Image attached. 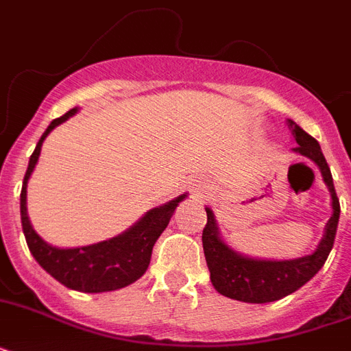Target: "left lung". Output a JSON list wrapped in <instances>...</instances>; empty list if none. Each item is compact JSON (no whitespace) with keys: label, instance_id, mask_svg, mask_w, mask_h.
<instances>
[{"label":"left lung","instance_id":"left-lung-1","mask_svg":"<svg viewBox=\"0 0 351 351\" xmlns=\"http://www.w3.org/2000/svg\"><path fill=\"white\" fill-rule=\"evenodd\" d=\"M288 123L295 142H297L295 151L313 160L324 176L328 189L332 193L333 215L326 226V234L313 255L295 258V261H253V258H245V256L234 253L220 240L213 213H211V209H206L208 224L202 231L204 255H206L215 289L230 299L264 304V302H273V300L293 293L302 288L310 278H313V275H317V271L324 266L333 247V242H335L341 204H339L337 193L333 187V178L328 162L315 138L310 136L304 129H300L295 121L289 120Z\"/></svg>","mask_w":351,"mask_h":351}]
</instances>
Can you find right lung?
Masks as SVG:
<instances>
[{"instance_id": "right-lung-1", "label": "right lung", "mask_w": 351, "mask_h": 351, "mask_svg": "<svg viewBox=\"0 0 351 351\" xmlns=\"http://www.w3.org/2000/svg\"><path fill=\"white\" fill-rule=\"evenodd\" d=\"M76 109H71L63 117L51 121L47 131L41 134L40 142L36 145L34 153L29 160V167L25 173L21 197H19V209H21V226H23L25 240L30 253L34 255L43 269L51 273L58 282L76 291L85 293H100V291H112V289L125 288L129 284L142 277L151 262L154 242L164 233L169 224L171 217L175 213L176 206L186 198V195L171 200L165 206L151 209L140 222L132 226L120 237L100 242V244L74 247V250H58L38 237L27 217V182L34 169L36 162L40 158L41 143L47 134L60 125L62 121L73 117Z\"/></svg>"}]
</instances>
